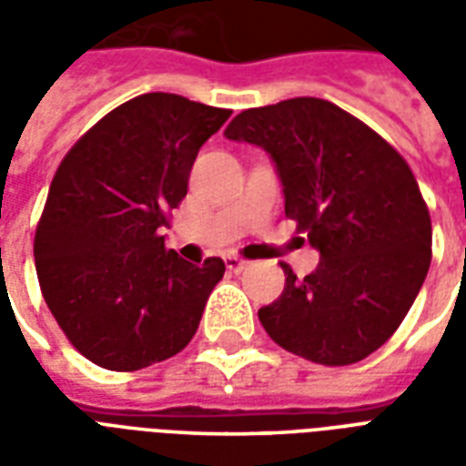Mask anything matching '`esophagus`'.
Instances as JSON below:
<instances>
[{
	"instance_id": "34e87169",
	"label": "esophagus",
	"mask_w": 466,
	"mask_h": 466,
	"mask_svg": "<svg viewBox=\"0 0 466 466\" xmlns=\"http://www.w3.org/2000/svg\"><path fill=\"white\" fill-rule=\"evenodd\" d=\"M225 263H227V268L232 270V273H241V270L248 266V261H244V258H239V256H225Z\"/></svg>"
}]
</instances>
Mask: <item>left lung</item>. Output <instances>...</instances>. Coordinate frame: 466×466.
Listing matches in <instances>:
<instances>
[{"instance_id": "left-lung-1", "label": "left lung", "mask_w": 466, "mask_h": 466, "mask_svg": "<svg viewBox=\"0 0 466 466\" xmlns=\"http://www.w3.org/2000/svg\"><path fill=\"white\" fill-rule=\"evenodd\" d=\"M225 137L268 152L285 215L321 256L302 280L283 263V295L258 309L263 329L285 350L329 368L375 353L404 321L431 266V215L404 157L314 96L241 111Z\"/></svg>"}]
</instances>
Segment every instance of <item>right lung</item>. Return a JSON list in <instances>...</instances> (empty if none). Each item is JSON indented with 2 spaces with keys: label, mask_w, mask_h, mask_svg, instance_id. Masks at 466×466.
I'll return each instance as SVG.
<instances>
[{
  "label": "right lung",
  "mask_w": 466,
  "mask_h": 466,
  "mask_svg": "<svg viewBox=\"0 0 466 466\" xmlns=\"http://www.w3.org/2000/svg\"><path fill=\"white\" fill-rule=\"evenodd\" d=\"M232 116L178 94H142L76 140L50 183L33 256L69 343L98 368L133 372L188 346L222 258L164 247L198 149Z\"/></svg>",
  "instance_id": "1"
}]
</instances>
